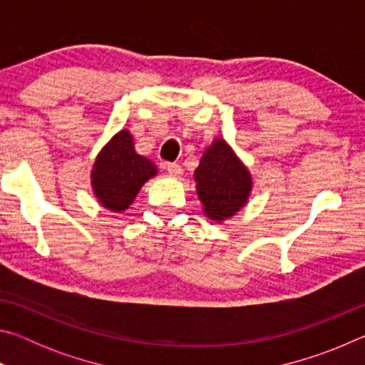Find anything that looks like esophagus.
Listing matches in <instances>:
<instances>
[{
  "mask_svg": "<svg viewBox=\"0 0 365 365\" xmlns=\"http://www.w3.org/2000/svg\"><path fill=\"white\" fill-rule=\"evenodd\" d=\"M168 172L172 177H178L183 172V169L178 163H170V164H168Z\"/></svg>",
  "mask_w": 365,
  "mask_h": 365,
  "instance_id": "34e87169",
  "label": "esophagus"
}]
</instances>
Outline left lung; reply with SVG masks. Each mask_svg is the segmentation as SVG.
<instances>
[{
  "instance_id": "8db88e82",
  "label": "left lung",
  "mask_w": 365,
  "mask_h": 365,
  "mask_svg": "<svg viewBox=\"0 0 365 365\" xmlns=\"http://www.w3.org/2000/svg\"><path fill=\"white\" fill-rule=\"evenodd\" d=\"M196 191L207 217L224 220L232 217L248 201L251 175L232 148L217 138L202 154L195 170Z\"/></svg>"
}]
</instances>
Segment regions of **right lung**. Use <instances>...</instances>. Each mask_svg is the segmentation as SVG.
I'll return each mask as SVG.
<instances>
[{"instance_id":"obj_1","label":"right lung","mask_w":365,"mask_h":365,"mask_svg":"<svg viewBox=\"0 0 365 365\" xmlns=\"http://www.w3.org/2000/svg\"><path fill=\"white\" fill-rule=\"evenodd\" d=\"M156 172V165L150 159L135 151L132 135L120 130L98 154L91 170V185L104 207L122 212Z\"/></svg>"}]
</instances>
